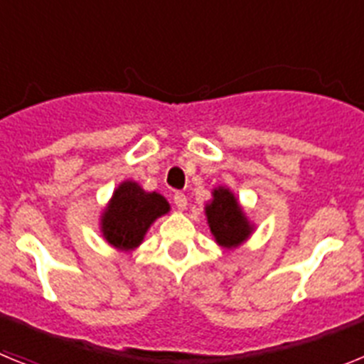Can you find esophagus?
Masks as SVG:
<instances>
[{"mask_svg": "<svg viewBox=\"0 0 364 364\" xmlns=\"http://www.w3.org/2000/svg\"><path fill=\"white\" fill-rule=\"evenodd\" d=\"M173 200H175V205H176V208H178L180 211L186 210V205H188V198H186L184 193L176 191L175 195H173Z\"/></svg>", "mask_w": 364, "mask_h": 364, "instance_id": "1", "label": "esophagus"}]
</instances>
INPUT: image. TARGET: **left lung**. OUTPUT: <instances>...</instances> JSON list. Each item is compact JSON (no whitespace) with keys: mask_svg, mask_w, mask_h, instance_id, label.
I'll return each instance as SVG.
<instances>
[{"mask_svg":"<svg viewBox=\"0 0 364 364\" xmlns=\"http://www.w3.org/2000/svg\"><path fill=\"white\" fill-rule=\"evenodd\" d=\"M205 217L215 240L222 247H237L252 235L253 226L228 188L213 189V200L205 204Z\"/></svg>","mask_w":364,"mask_h":364,"instance_id":"left-lung-1","label":"left lung"}]
</instances>
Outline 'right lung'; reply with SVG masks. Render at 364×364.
Returning <instances> with one entry per match:
<instances>
[{
    "label": "right lung",
    "instance_id": "1",
    "mask_svg": "<svg viewBox=\"0 0 364 364\" xmlns=\"http://www.w3.org/2000/svg\"><path fill=\"white\" fill-rule=\"evenodd\" d=\"M167 211L169 204L160 193H147L133 180H125L102 213L104 239L118 250H134L142 244L151 224Z\"/></svg>",
    "mask_w": 364,
    "mask_h": 364
}]
</instances>
